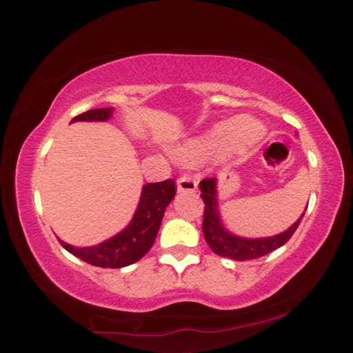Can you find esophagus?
I'll return each instance as SVG.
<instances>
[{"label":"esophagus","mask_w":353,"mask_h":353,"mask_svg":"<svg viewBox=\"0 0 353 353\" xmlns=\"http://www.w3.org/2000/svg\"><path fill=\"white\" fill-rule=\"evenodd\" d=\"M198 190V181L190 176H182L177 179V192L179 193H194Z\"/></svg>","instance_id":"esophagus-1"}]
</instances>
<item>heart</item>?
Listing matches in <instances>:
<instances>
[{
  "label": "heart",
  "mask_w": 353,
  "mask_h": 353,
  "mask_svg": "<svg viewBox=\"0 0 353 353\" xmlns=\"http://www.w3.org/2000/svg\"><path fill=\"white\" fill-rule=\"evenodd\" d=\"M264 137V127L248 117L223 121L207 130L183 148L182 155L187 160H196L203 155L221 154L231 149V152L245 154L253 149Z\"/></svg>",
  "instance_id": "obj_1"
}]
</instances>
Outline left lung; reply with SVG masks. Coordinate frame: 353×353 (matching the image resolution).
I'll return each mask as SVG.
<instances>
[{
  "label": "left lung",
  "instance_id": "obj_1",
  "mask_svg": "<svg viewBox=\"0 0 353 353\" xmlns=\"http://www.w3.org/2000/svg\"><path fill=\"white\" fill-rule=\"evenodd\" d=\"M201 198L204 201V220H203V232L207 245L215 254L229 257L234 261H248L257 259V257L272 253L273 250L283 247L292 234L297 231L301 218L305 212L300 215L292 226L281 234L272 237L262 239H247L240 237L236 234L229 232L221 223L220 210H218V193H216V179H204L199 182Z\"/></svg>",
  "mask_w": 353,
  "mask_h": 353
}]
</instances>
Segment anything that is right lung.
I'll use <instances>...</instances> for the list:
<instances>
[{
    "mask_svg": "<svg viewBox=\"0 0 353 353\" xmlns=\"http://www.w3.org/2000/svg\"><path fill=\"white\" fill-rule=\"evenodd\" d=\"M114 108L89 110L86 113L75 116L70 122H105L113 116ZM176 194V183L172 179L163 182L146 183L141 190L138 207L132 221L105 242L94 247H74L59 240V243L78 259L102 268H121L137 261L152 248L154 240L163 220L165 210Z\"/></svg>",
    "mask_w": 353,
    "mask_h": 353,
    "instance_id": "obj_1",
    "label": "right lung"
}]
</instances>
